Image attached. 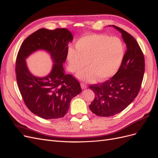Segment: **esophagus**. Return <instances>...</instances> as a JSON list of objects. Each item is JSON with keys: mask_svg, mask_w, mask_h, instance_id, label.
Here are the masks:
<instances>
[{"mask_svg": "<svg viewBox=\"0 0 158 158\" xmlns=\"http://www.w3.org/2000/svg\"><path fill=\"white\" fill-rule=\"evenodd\" d=\"M80 85H81V88H82V89H86L88 88L87 85H85V84H84V83H81Z\"/></svg>", "mask_w": 158, "mask_h": 158, "instance_id": "esophagus-1", "label": "esophagus"}]
</instances>
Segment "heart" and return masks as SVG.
I'll list each match as a JSON object with an SVG mask.
<instances>
[{"label":"heart","instance_id":"heart-1","mask_svg":"<svg viewBox=\"0 0 158 158\" xmlns=\"http://www.w3.org/2000/svg\"><path fill=\"white\" fill-rule=\"evenodd\" d=\"M75 49H69L67 60L73 73L81 71L77 78L87 82L109 80L117 74L125 59V43L118 37L104 34H87L76 41Z\"/></svg>","mask_w":158,"mask_h":158}]
</instances>
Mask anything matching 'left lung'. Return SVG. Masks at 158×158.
Returning a JSON list of instances; mask_svg holds the SVG:
<instances>
[{
	"mask_svg": "<svg viewBox=\"0 0 158 158\" xmlns=\"http://www.w3.org/2000/svg\"><path fill=\"white\" fill-rule=\"evenodd\" d=\"M121 33L127 50L117 74L101 84L91 85L95 94L89 105L93 113L100 117H111L123 111L136 98L144 77V57L136 40L128 33L115 26Z\"/></svg>",
	"mask_w": 158,
	"mask_h": 158,
	"instance_id": "8db88e82",
	"label": "left lung"
}]
</instances>
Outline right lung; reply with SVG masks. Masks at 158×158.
<instances>
[{
  "mask_svg": "<svg viewBox=\"0 0 158 158\" xmlns=\"http://www.w3.org/2000/svg\"><path fill=\"white\" fill-rule=\"evenodd\" d=\"M73 40L65 28L49 30L42 28L33 33L22 43L16 61V80L26 106L35 115L45 119L63 117L71 99L82 92L80 83L63 68L68 45ZM39 50L47 52L53 61L47 76L33 75L26 64V59Z\"/></svg>",
  "mask_w": 158,
  "mask_h": 158,
  "instance_id": "obj_1",
  "label": "right lung"
}]
</instances>
